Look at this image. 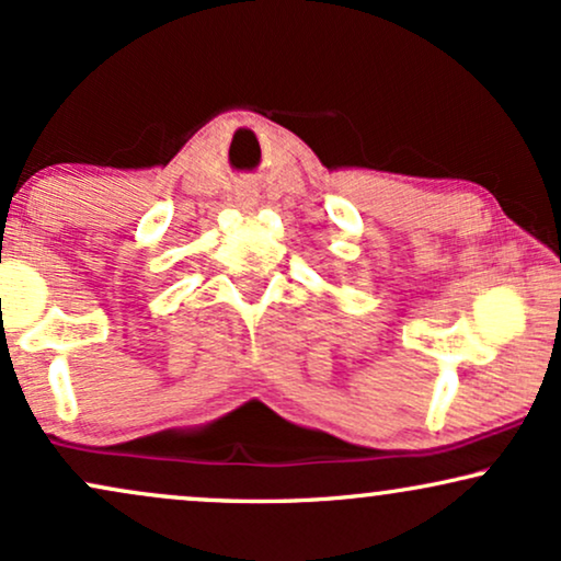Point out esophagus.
Segmentation results:
<instances>
[{
  "instance_id": "1",
  "label": "esophagus",
  "mask_w": 561,
  "mask_h": 561,
  "mask_svg": "<svg viewBox=\"0 0 561 561\" xmlns=\"http://www.w3.org/2000/svg\"><path fill=\"white\" fill-rule=\"evenodd\" d=\"M257 186L254 184H249V182H244V184H239V190H237V203H239V207H254L257 205Z\"/></svg>"
}]
</instances>
